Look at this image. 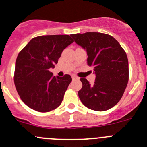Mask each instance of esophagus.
Segmentation results:
<instances>
[{
    "mask_svg": "<svg viewBox=\"0 0 147 147\" xmlns=\"http://www.w3.org/2000/svg\"><path fill=\"white\" fill-rule=\"evenodd\" d=\"M72 78L73 80H78V79H79V78H78V77L75 76V75H72Z\"/></svg>",
    "mask_w": 147,
    "mask_h": 147,
    "instance_id": "esophagus-1",
    "label": "esophagus"
}]
</instances>
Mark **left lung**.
I'll list each match as a JSON object with an SVG mask.
<instances>
[{"instance_id": "8db88e82", "label": "left lung", "mask_w": 147, "mask_h": 147, "mask_svg": "<svg viewBox=\"0 0 147 147\" xmlns=\"http://www.w3.org/2000/svg\"><path fill=\"white\" fill-rule=\"evenodd\" d=\"M77 44L86 51L87 63L94 67L95 82L90 85L80 78L83 87L78 91L86 107L106 111L116 105L128 82V61L125 51L111 35L100 32L71 35Z\"/></svg>"}]
</instances>
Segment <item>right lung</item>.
<instances>
[{
	"label": "right lung",
	"instance_id": "obj_1",
	"mask_svg": "<svg viewBox=\"0 0 147 147\" xmlns=\"http://www.w3.org/2000/svg\"><path fill=\"white\" fill-rule=\"evenodd\" d=\"M73 42L67 35H42L32 38L19 53L14 84L27 107L46 112L61 105L72 78L69 75L53 76L49 69L54 68L63 50Z\"/></svg>",
	"mask_w": 147,
	"mask_h": 147
}]
</instances>
